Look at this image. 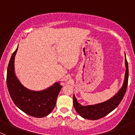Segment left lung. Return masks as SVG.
I'll list each match as a JSON object with an SVG mask.
<instances>
[{
    "mask_svg": "<svg viewBox=\"0 0 135 135\" xmlns=\"http://www.w3.org/2000/svg\"><path fill=\"white\" fill-rule=\"evenodd\" d=\"M125 64H126V70L123 86L119 92L111 99L99 104L87 105L84 107L77 102V99L74 95L73 97L74 107L76 112L81 117L90 120H97L105 117L118 106L126 93L127 87H128L129 71H128V63L126 58L125 59Z\"/></svg>",
    "mask_w": 135,
    "mask_h": 135,
    "instance_id": "obj_1",
    "label": "left lung"
}]
</instances>
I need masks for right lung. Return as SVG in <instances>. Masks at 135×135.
Instances as JSON below:
<instances>
[{
	"label": "right lung",
	"instance_id": "obj_1",
	"mask_svg": "<svg viewBox=\"0 0 135 135\" xmlns=\"http://www.w3.org/2000/svg\"><path fill=\"white\" fill-rule=\"evenodd\" d=\"M17 49L12 55L7 66L6 82L9 94L15 104L28 115L35 117H45L55 108L62 86L56 83L41 91H32L25 88L16 78L14 71V60Z\"/></svg>",
	"mask_w": 135,
	"mask_h": 135
}]
</instances>
